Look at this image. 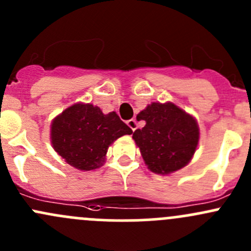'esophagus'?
Instances as JSON below:
<instances>
[{
  "instance_id": "34e87169",
  "label": "esophagus",
  "mask_w": 251,
  "mask_h": 251,
  "mask_svg": "<svg viewBox=\"0 0 251 251\" xmlns=\"http://www.w3.org/2000/svg\"><path fill=\"white\" fill-rule=\"evenodd\" d=\"M127 125H128V127L131 128V130L135 131L136 128H137V121H136L135 119H131V120L127 121Z\"/></svg>"
}]
</instances>
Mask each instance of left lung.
<instances>
[{
	"label": "left lung",
	"instance_id": "left-lung-1",
	"mask_svg": "<svg viewBox=\"0 0 251 251\" xmlns=\"http://www.w3.org/2000/svg\"><path fill=\"white\" fill-rule=\"evenodd\" d=\"M137 118L146 126L137 128L132 138L151 173L169 175L191 161L199 142V126L193 116L171 102H153Z\"/></svg>",
	"mask_w": 251,
	"mask_h": 251
}]
</instances>
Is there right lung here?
<instances>
[{"mask_svg": "<svg viewBox=\"0 0 251 251\" xmlns=\"http://www.w3.org/2000/svg\"><path fill=\"white\" fill-rule=\"evenodd\" d=\"M131 133L132 130L115 111L105 115L90 103H76L53 119L50 143L73 168L91 171L104 164L114 141Z\"/></svg>", "mask_w": 251, "mask_h": 251, "instance_id": "right-lung-1", "label": "right lung"}]
</instances>
